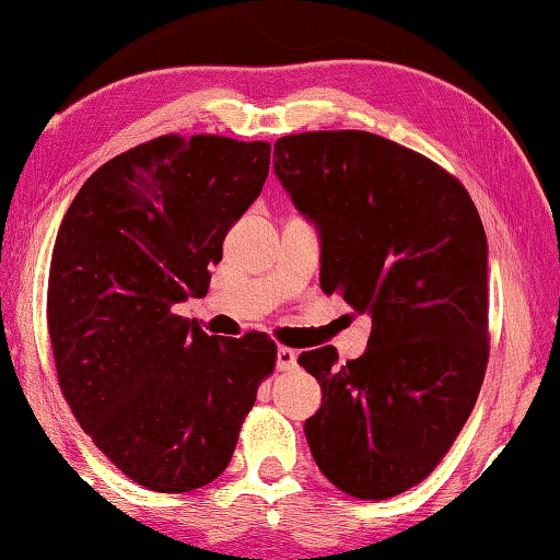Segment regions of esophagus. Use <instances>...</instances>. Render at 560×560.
<instances>
[{"mask_svg": "<svg viewBox=\"0 0 560 560\" xmlns=\"http://www.w3.org/2000/svg\"><path fill=\"white\" fill-rule=\"evenodd\" d=\"M277 370L279 372H291L296 370V352L291 347H279L277 349Z\"/></svg>", "mask_w": 560, "mask_h": 560, "instance_id": "esophagus-1", "label": "esophagus"}]
</instances>
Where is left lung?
I'll return each instance as SVG.
<instances>
[{"label":"left lung","mask_w":560,"mask_h":560,"mask_svg":"<svg viewBox=\"0 0 560 560\" xmlns=\"http://www.w3.org/2000/svg\"><path fill=\"white\" fill-rule=\"evenodd\" d=\"M273 168L322 233V289L372 316L364 354L299 364L322 385L304 424L331 486L405 493L435 470L486 377L488 241L470 194L430 158L364 130L283 136Z\"/></svg>","instance_id":"1"}]
</instances>
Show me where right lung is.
Segmentation results:
<instances>
[{
	"mask_svg": "<svg viewBox=\"0 0 560 560\" xmlns=\"http://www.w3.org/2000/svg\"><path fill=\"white\" fill-rule=\"evenodd\" d=\"M269 161L266 140H148L90 175L57 233L47 329L60 389L100 453L148 490L219 478L277 366L264 331L215 339L173 312L206 296Z\"/></svg>",
	"mask_w": 560,
	"mask_h": 560,
	"instance_id": "obj_1",
	"label": "right lung"
}]
</instances>
